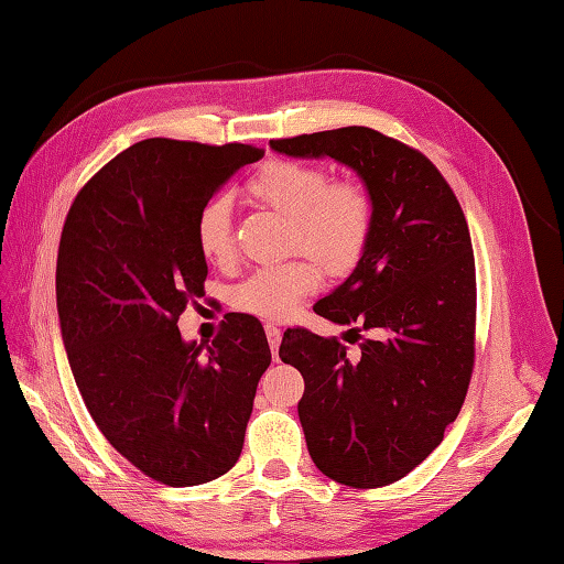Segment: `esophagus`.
Wrapping results in <instances>:
<instances>
[{
  "instance_id": "esophagus-1",
  "label": "esophagus",
  "mask_w": 564,
  "mask_h": 564,
  "mask_svg": "<svg viewBox=\"0 0 564 564\" xmlns=\"http://www.w3.org/2000/svg\"><path fill=\"white\" fill-rule=\"evenodd\" d=\"M267 338H269V346H271V352H273V360H279V346H281V336L283 332L279 329L276 324H267Z\"/></svg>"
}]
</instances>
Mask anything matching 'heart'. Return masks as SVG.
Masks as SVG:
<instances>
[{
  "label": "heart",
  "instance_id": "heart-1",
  "mask_svg": "<svg viewBox=\"0 0 564 564\" xmlns=\"http://www.w3.org/2000/svg\"><path fill=\"white\" fill-rule=\"evenodd\" d=\"M247 192L288 218V247L310 254L324 271H350L370 242L375 208L360 182L329 180L326 170L314 163L273 159L247 180ZM194 242L206 261L230 264L232 228L226 196H214L199 206ZM313 262L295 257L259 267L232 288V305L261 319L288 317L322 283V271Z\"/></svg>",
  "mask_w": 564,
  "mask_h": 564
}]
</instances>
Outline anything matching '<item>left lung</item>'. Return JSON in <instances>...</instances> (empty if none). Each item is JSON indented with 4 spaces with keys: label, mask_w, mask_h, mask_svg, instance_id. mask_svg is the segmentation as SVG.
<instances>
[{
    "label": "left lung",
    "mask_w": 564,
    "mask_h": 564,
    "mask_svg": "<svg viewBox=\"0 0 564 564\" xmlns=\"http://www.w3.org/2000/svg\"><path fill=\"white\" fill-rule=\"evenodd\" d=\"M271 149L356 170L370 242L314 312L346 338L288 329L279 358L305 379L297 403L312 462L350 488H382L423 464L459 415L476 360V261L462 204L427 155L370 127L273 139ZM366 334L362 335L361 332Z\"/></svg>",
    "instance_id": "left-lung-1"
}]
</instances>
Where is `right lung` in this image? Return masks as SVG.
<instances>
[{
	"label": "right lung",
	"mask_w": 564,
	"mask_h": 564,
	"mask_svg": "<svg viewBox=\"0 0 564 564\" xmlns=\"http://www.w3.org/2000/svg\"><path fill=\"white\" fill-rule=\"evenodd\" d=\"M261 155L247 143L143 139L86 182L62 228L57 312L76 387L105 440L170 488L216 480L240 459L271 362L252 314H226L208 346L177 329L208 273L196 212Z\"/></svg>",
	"instance_id": "obj_1"
}]
</instances>
